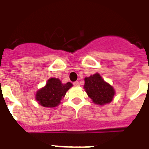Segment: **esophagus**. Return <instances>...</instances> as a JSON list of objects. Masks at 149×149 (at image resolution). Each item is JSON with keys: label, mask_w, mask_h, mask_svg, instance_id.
Masks as SVG:
<instances>
[{"label": "esophagus", "mask_w": 149, "mask_h": 149, "mask_svg": "<svg viewBox=\"0 0 149 149\" xmlns=\"http://www.w3.org/2000/svg\"><path fill=\"white\" fill-rule=\"evenodd\" d=\"M73 85H74V86H79V82L78 81H74Z\"/></svg>", "instance_id": "34e87169"}]
</instances>
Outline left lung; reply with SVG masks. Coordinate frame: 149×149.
<instances>
[{
    "label": "left lung",
    "instance_id": "left-lung-1",
    "mask_svg": "<svg viewBox=\"0 0 149 149\" xmlns=\"http://www.w3.org/2000/svg\"><path fill=\"white\" fill-rule=\"evenodd\" d=\"M84 89L88 96L97 104L104 105L110 103L115 95L113 87L105 82L99 74L86 78Z\"/></svg>",
    "mask_w": 149,
    "mask_h": 149
}]
</instances>
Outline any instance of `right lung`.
<instances>
[{"mask_svg": "<svg viewBox=\"0 0 149 149\" xmlns=\"http://www.w3.org/2000/svg\"><path fill=\"white\" fill-rule=\"evenodd\" d=\"M71 86L72 84L70 82L62 84L60 79L52 78L48 80L44 88L37 92V101L45 108L56 107L60 104L61 99Z\"/></svg>", "mask_w": 149, "mask_h": 149, "instance_id": "1", "label": "right lung"}]
</instances>
